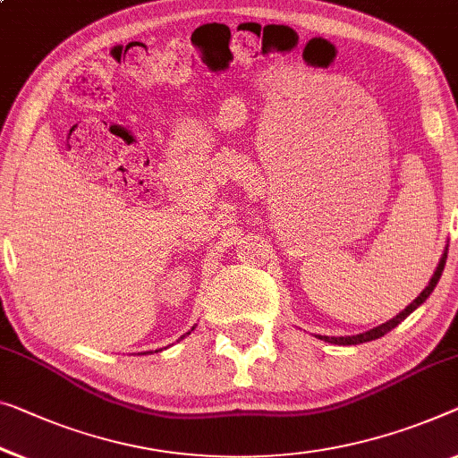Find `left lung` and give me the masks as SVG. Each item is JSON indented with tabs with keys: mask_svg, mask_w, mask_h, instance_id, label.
<instances>
[{
	"mask_svg": "<svg viewBox=\"0 0 458 458\" xmlns=\"http://www.w3.org/2000/svg\"><path fill=\"white\" fill-rule=\"evenodd\" d=\"M446 253H448V245L445 248V253H442L440 262H438V268H436V272L432 274L430 283H428V286L424 288V291L420 293V297L413 299V302H410L403 311H401L399 315H395V318L381 323V326L372 327L369 329V332H362V334H356V335H342V337H329V335H318L319 340L323 342H329V344H337V346H354V344H364V342H370V340H378V337H383L385 334H389L393 327H397L401 321H403L407 315L416 311V309L421 305V302H426V299L430 297L432 291L436 288V284H438V280L442 276V270H445V264H446Z\"/></svg>",
	"mask_w": 458,
	"mask_h": 458,
	"instance_id": "left-lung-1",
	"label": "left lung"
}]
</instances>
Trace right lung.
I'll list each match as a JSON object with an SVG mask.
<instances>
[{
	"label": "right lung",
	"instance_id": "right-lung-1",
	"mask_svg": "<svg viewBox=\"0 0 458 458\" xmlns=\"http://www.w3.org/2000/svg\"><path fill=\"white\" fill-rule=\"evenodd\" d=\"M190 332H194V327H192V329H190ZM190 332H188V334H184V335H182V337H180V340H184V337H186V335H190ZM156 352H157V350H156ZM140 354H147V352H140Z\"/></svg>",
	"mask_w": 458,
	"mask_h": 458
}]
</instances>
